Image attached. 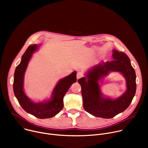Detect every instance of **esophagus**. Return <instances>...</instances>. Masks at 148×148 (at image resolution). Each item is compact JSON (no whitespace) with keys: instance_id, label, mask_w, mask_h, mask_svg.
Wrapping results in <instances>:
<instances>
[{"instance_id":"obj_1","label":"esophagus","mask_w":148,"mask_h":148,"mask_svg":"<svg viewBox=\"0 0 148 148\" xmlns=\"http://www.w3.org/2000/svg\"><path fill=\"white\" fill-rule=\"evenodd\" d=\"M83 76H84V74L82 72L79 71V72H78L77 74V79H79V78H82Z\"/></svg>"}]
</instances>
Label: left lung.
<instances>
[{"instance_id":"8db88e82","label":"left lung","mask_w":148,"mask_h":148,"mask_svg":"<svg viewBox=\"0 0 148 148\" xmlns=\"http://www.w3.org/2000/svg\"><path fill=\"white\" fill-rule=\"evenodd\" d=\"M113 60L102 62L91 69L86 77L78 80L81 87L83 107L87 112L99 118H112L122 112L131 104L136 92V74L130 58L125 53L113 50ZM110 71L121 72L127 80V90L116 100L101 97L99 80Z\"/></svg>"}]
</instances>
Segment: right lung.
Returning a JSON list of instances; mask_svg holds the SVG:
<instances>
[{"label":"right lung","mask_w":148,"mask_h":148,"mask_svg":"<svg viewBox=\"0 0 148 148\" xmlns=\"http://www.w3.org/2000/svg\"><path fill=\"white\" fill-rule=\"evenodd\" d=\"M37 49L36 45L28 47L16 67L14 74L13 91L21 107L27 112L40 119L52 118L62 109L63 98L71 86L77 81L76 71L61 79L57 84L51 99L47 102L35 103L26 95L23 91V78L25 71L32 54Z\"/></svg>","instance_id":"1"}]
</instances>
